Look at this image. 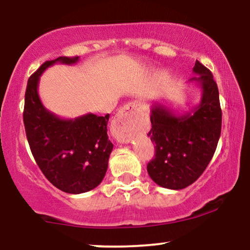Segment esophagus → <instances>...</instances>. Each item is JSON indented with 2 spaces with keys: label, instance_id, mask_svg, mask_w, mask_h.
I'll return each mask as SVG.
<instances>
[{
  "label": "esophagus",
  "instance_id": "1",
  "mask_svg": "<svg viewBox=\"0 0 250 250\" xmlns=\"http://www.w3.org/2000/svg\"><path fill=\"white\" fill-rule=\"evenodd\" d=\"M138 104L136 102L128 103L116 113L112 123V135L119 143H128L134 131V120Z\"/></svg>",
  "mask_w": 250,
  "mask_h": 250
}]
</instances>
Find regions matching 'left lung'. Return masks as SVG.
<instances>
[{"label": "left lung", "mask_w": 250, "mask_h": 250, "mask_svg": "<svg viewBox=\"0 0 250 250\" xmlns=\"http://www.w3.org/2000/svg\"><path fill=\"white\" fill-rule=\"evenodd\" d=\"M188 83L201 88L199 105L178 114L161 103L151 107L152 128L147 136L155 145V158L147 165L152 181L165 188L182 189L202 175L221 136L222 109L211 72L195 62Z\"/></svg>", "instance_id": "1"}]
</instances>
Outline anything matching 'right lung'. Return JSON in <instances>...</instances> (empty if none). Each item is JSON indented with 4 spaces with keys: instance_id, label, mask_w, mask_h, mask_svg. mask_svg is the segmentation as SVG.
I'll return each instance as SVG.
<instances>
[{
    "instance_id": "right-lung-1",
    "label": "right lung",
    "mask_w": 250,
    "mask_h": 250,
    "mask_svg": "<svg viewBox=\"0 0 250 250\" xmlns=\"http://www.w3.org/2000/svg\"><path fill=\"white\" fill-rule=\"evenodd\" d=\"M79 57L45 62L28 79L25 92L24 125L32 154L53 186L80 194L101 184L108 167L113 144L107 136L109 114L92 113L62 119L44 107L39 96L40 76L53 64L73 65Z\"/></svg>"
}]
</instances>
